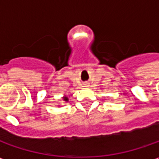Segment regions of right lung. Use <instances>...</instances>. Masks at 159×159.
<instances>
[{"label":"right lung","instance_id":"right-lung-1","mask_svg":"<svg viewBox=\"0 0 159 159\" xmlns=\"http://www.w3.org/2000/svg\"><path fill=\"white\" fill-rule=\"evenodd\" d=\"M63 100H65V101H68V98H67V97H64Z\"/></svg>","mask_w":159,"mask_h":159}]
</instances>
